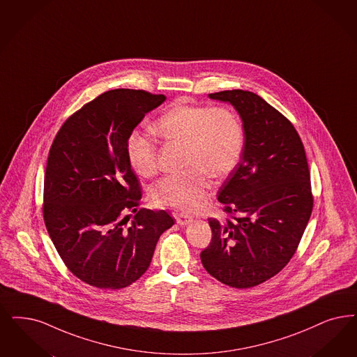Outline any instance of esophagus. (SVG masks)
<instances>
[{"label":"esophagus","instance_id":"1","mask_svg":"<svg viewBox=\"0 0 357 357\" xmlns=\"http://www.w3.org/2000/svg\"><path fill=\"white\" fill-rule=\"evenodd\" d=\"M192 221H193V218L190 215H188V214H184V213L178 214V217H177V224L181 225V226L190 224Z\"/></svg>","mask_w":357,"mask_h":357}]
</instances>
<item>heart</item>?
I'll return each instance as SVG.
<instances>
[{
  "mask_svg": "<svg viewBox=\"0 0 357 357\" xmlns=\"http://www.w3.org/2000/svg\"><path fill=\"white\" fill-rule=\"evenodd\" d=\"M153 131L167 142L185 144V167L189 168L167 174L155 184L152 197L160 206L198 211L206 201L209 176L222 178L233 172L243 153L242 124L226 107L177 103L160 116ZM127 153L139 174L149 177L158 171V148L146 136L133 132Z\"/></svg>",
  "mask_w": 357,
  "mask_h": 357,
  "instance_id": "obj_1",
  "label": "heart"
}]
</instances>
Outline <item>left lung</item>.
Returning <instances> with one entry per match:
<instances>
[{
  "mask_svg": "<svg viewBox=\"0 0 357 357\" xmlns=\"http://www.w3.org/2000/svg\"><path fill=\"white\" fill-rule=\"evenodd\" d=\"M209 98L236 108L245 146L218 190L230 218H209L213 237L199 257L221 283L250 289L277 275L301 242L314 205L308 164L294 126L259 95L231 90Z\"/></svg>",
  "mask_w": 357,
  "mask_h": 357,
  "instance_id": "left-lung-1",
  "label": "left lung"
}]
</instances>
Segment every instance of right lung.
Masks as SVG:
<instances>
[{
	"label": "right lung",
	"mask_w": 357,
	"mask_h": 357,
	"mask_svg": "<svg viewBox=\"0 0 357 357\" xmlns=\"http://www.w3.org/2000/svg\"><path fill=\"white\" fill-rule=\"evenodd\" d=\"M165 99L143 90H109L71 115L50 148L45 225L67 268L93 287L132 284L149 267L160 236L174 224L165 211H137L140 185L127 153L136 126ZM130 210L135 215L126 227Z\"/></svg>",
	"instance_id": "1"
}]
</instances>
